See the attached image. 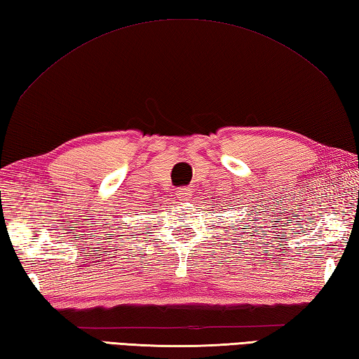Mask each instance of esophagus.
<instances>
[{"label": "esophagus", "instance_id": "esophagus-1", "mask_svg": "<svg viewBox=\"0 0 359 359\" xmlns=\"http://www.w3.org/2000/svg\"><path fill=\"white\" fill-rule=\"evenodd\" d=\"M177 197L182 201H189L192 198V189L191 187H180L177 191Z\"/></svg>", "mask_w": 359, "mask_h": 359}]
</instances>
